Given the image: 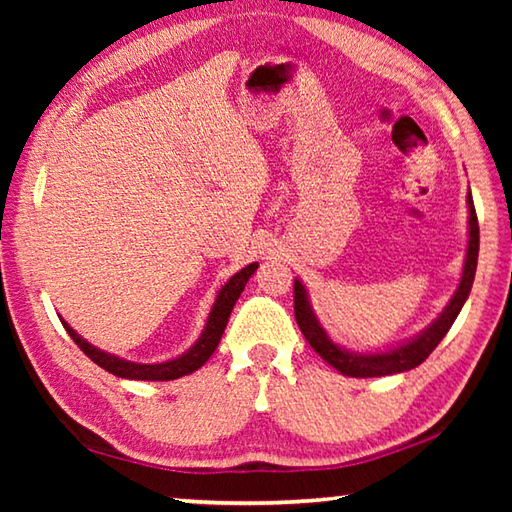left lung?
<instances>
[{"mask_svg":"<svg viewBox=\"0 0 512 512\" xmlns=\"http://www.w3.org/2000/svg\"><path fill=\"white\" fill-rule=\"evenodd\" d=\"M467 210H470V216H467V253L461 282H458L454 296L449 298L447 307L440 311L438 318L424 327L420 334H415L402 343H395L386 350L354 352L332 341V336L325 332V327L320 325L314 307H311L307 287L296 277V284H293V293H296V296H293L296 298V305H293V309H296V320L300 332L305 334L311 348L318 352V357L325 359L329 366L339 370L345 377H386L420 366V363L436 350V345L445 339V334L449 332V327L454 325L456 316L461 314L465 300L472 291L476 259H479V221H476L474 201L470 192H467Z\"/></svg>","mask_w":512,"mask_h":512,"instance_id":"obj_1","label":"left lung"}]
</instances>
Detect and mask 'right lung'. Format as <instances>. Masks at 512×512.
Here are the masks:
<instances>
[{
  "label": "right lung",
  "instance_id": "right-lung-1",
  "mask_svg": "<svg viewBox=\"0 0 512 512\" xmlns=\"http://www.w3.org/2000/svg\"><path fill=\"white\" fill-rule=\"evenodd\" d=\"M257 266H259L257 262L248 264L246 268H241L239 273L232 275L230 280L223 284V287L219 289V293H216L214 305L210 309V314H207L205 327H203L201 336H198V339H196V343L187 352L178 354V357L167 359V361L137 363V361L121 359V357H117V354H110V352H103L99 348H94V345L85 341L83 336L76 332V329L69 327L63 318H60V320H63L67 334L72 336L74 343L79 345V348L85 354H88V357L94 363H97V366L112 372V375H115V377L137 379V381H140V379L142 381H171V379L192 375V372L201 368L203 363L212 357L214 350L219 348L223 329H225V325H228L230 311H232V307H235V302L239 300L241 291H244L246 282L257 271Z\"/></svg>",
  "mask_w": 512,
  "mask_h": 512
}]
</instances>
